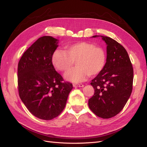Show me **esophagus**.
Returning a JSON list of instances; mask_svg holds the SVG:
<instances>
[{
    "instance_id": "1",
    "label": "esophagus",
    "mask_w": 147,
    "mask_h": 147,
    "mask_svg": "<svg viewBox=\"0 0 147 147\" xmlns=\"http://www.w3.org/2000/svg\"><path fill=\"white\" fill-rule=\"evenodd\" d=\"M73 86L74 87H83L84 84L82 83H74L73 84Z\"/></svg>"
}]
</instances>
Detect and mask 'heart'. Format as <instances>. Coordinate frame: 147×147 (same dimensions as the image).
I'll list each match as a JSON object with an SVG mask.
<instances>
[{"instance_id": "b5f03b06", "label": "heart", "mask_w": 147, "mask_h": 147, "mask_svg": "<svg viewBox=\"0 0 147 147\" xmlns=\"http://www.w3.org/2000/svg\"><path fill=\"white\" fill-rule=\"evenodd\" d=\"M74 61L77 67L69 71L65 78L72 82H83L89 75L94 76L102 72L106 64V54L93 43L80 42L66 46L65 51H55L51 57L53 67L63 72L72 67Z\"/></svg>"}]
</instances>
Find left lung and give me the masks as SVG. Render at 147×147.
<instances>
[{"instance_id":"8db88e82","label":"left lung","mask_w":147,"mask_h":147,"mask_svg":"<svg viewBox=\"0 0 147 147\" xmlns=\"http://www.w3.org/2000/svg\"><path fill=\"white\" fill-rule=\"evenodd\" d=\"M100 36L107 44L105 67L92 80L94 94L88 100L89 107L97 117L110 118L124 108L131 94L134 71L127 53L113 38Z\"/></svg>"}]
</instances>
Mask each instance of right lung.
Listing matches in <instances>:
<instances>
[{
  "mask_svg": "<svg viewBox=\"0 0 147 147\" xmlns=\"http://www.w3.org/2000/svg\"><path fill=\"white\" fill-rule=\"evenodd\" d=\"M57 43L58 40L51 36L39 38L24 53L18 65L20 98L31 113L44 120L60 115L73 88L52 64Z\"/></svg>",
  "mask_w": 147,
  "mask_h": 147,
  "instance_id": "obj_1",
  "label": "right lung"
}]
</instances>
